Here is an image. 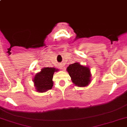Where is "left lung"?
<instances>
[{"instance_id":"1","label":"left lung","mask_w":127,"mask_h":127,"mask_svg":"<svg viewBox=\"0 0 127 127\" xmlns=\"http://www.w3.org/2000/svg\"><path fill=\"white\" fill-rule=\"evenodd\" d=\"M67 71L73 84L76 86L86 87L90 83L91 74L88 67L82 66L79 63H74L67 67Z\"/></svg>"}]
</instances>
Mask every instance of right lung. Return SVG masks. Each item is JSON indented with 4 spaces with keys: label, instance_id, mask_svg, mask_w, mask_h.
<instances>
[{
    "label": "right lung",
    "instance_id": "add662e5",
    "mask_svg": "<svg viewBox=\"0 0 127 127\" xmlns=\"http://www.w3.org/2000/svg\"><path fill=\"white\" fill-rule=\"evenodd\" d=\"M58 71L55 67H44L40 72L37 73L33 81L34 86L38 92L43 93L52 89L53 86V77L55 72Z\"/></svg>",
    "mask_w": 127,
    "mask_h": 127
}]
</instances>
